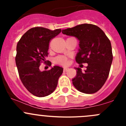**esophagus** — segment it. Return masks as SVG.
<instances>
[{"label": "esophagus", "instance_id": "1", "mask_svg": "<svg viewBox=\"0 0 126 126\" xmlns=\"http://www.w3.org/2000/svg\"><path fill=\"white\" fill-rule=\"evenodd\" d=\"M68 70V68H64V69H63V71H64V72H66V71Z\"/></svg>", "mask_w": 126, "mask_h": 126}]
</instances>
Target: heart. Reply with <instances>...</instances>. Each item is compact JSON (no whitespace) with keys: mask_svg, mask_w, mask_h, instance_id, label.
Instances as JSON below:
<instances>
[{"mask_svg":"<svg viewBox=\"0 0 126 126\" xmlns=\"http://www.w3.org/2000/svg\"><path fill=\"white\" fill-rule=\"evenodd\" d=\"M55 62L57 64L67 65L68 64V58L63 56H58L55 58Z\"/></svg>","mask_w":126,"mask_h":126,"instance_id":"obj_1","label":"heart"}]
</instances>
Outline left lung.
Masks as SVG:
<instances>
[{
	"label": "left lung",
	"instance_id": "8db88e82",
	"mask_svg": "<svg viewBox=\"0 0 126 126\" xmlns=\"http://www.w3.org/2000/svg\"><path fill=\"white\" fill-rule=\"evenodd\" d=\"M62 33L79 41L76 56L79 64L88 63L87 69L76 68L72 83L78 91L86 94L97 92L106 82L113 60L111 43L105 33L93 24H83L62 30Z\"/></svg>",
	"mask_w": 126,
	"mask_h": 126
}]
</instances>
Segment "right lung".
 Masks as SVG:
<instances>
[{
	"mask_svg": "<svg viewBox=\"0 0 126 126\" xmlns=\"http://www.w3.org/2000/svg\"><path fill=\"white\" fill-rule=\"evenodd\" d=\"M61 32V29L32 28L17 43L15 60L19 76L24 87L34 96L45 97L52 93L62 74L63 68L58 66L48 71L39 70L40 63L46 62L49 41ZM47 64L51 66V62Z\"/></svg>",
	"mask_w": 126,
	"mask_h": 126,
	"instance_id": "1",
	"label": "right lung"
}]
</instances>
